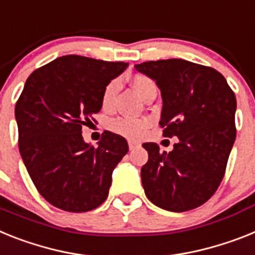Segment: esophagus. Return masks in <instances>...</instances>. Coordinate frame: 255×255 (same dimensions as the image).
Returning a JSON list of instances; mask_svg holds the SVG:
<instances>
[{
    "instance_id": "esophagus-1",
    "label": "esophagus",
    "mask_w": 255,
    "mask_h": 255,
    "mask_svg": "<svg viewBox=\"0 0 255 255\" xmlns=\"http://www.w3.org/2000/svg\"><path fill=\"white\" fill-rule=\"evenodd\" d=\"M128 146H129V150H133V149L140 146V144L136 142V141H128Z\"/></svg>"
}]
</instances>
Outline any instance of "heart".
Here are the masks:
<instances>
[{"instance_id":"b5f03b06","label":"heart","mask_w":255,"mask_h":255,"mask_svg":"<svg viewBox=\"0 0 255 255\" xmlns=\"http://www.w3.org/2000/svg\"><path fill=\"white\" fill-rule=\"evenodd\" d=\"M131 84L134 88V91L138 93V96H141L142 98L150 91L157 89V85L153 81V79L142 74L133 75L131 78ZM117 91L118 81L113 80L106 85L101 98L102 109L109 110L111 108ZM149 127H150V122L147 121V119H132V118L124 117L115 118V119L110 121V123H109V129L111 132H114V133L119 134V136H123L126 138H129V140H140L146 133Z\"/></svg>"}]
</instances>
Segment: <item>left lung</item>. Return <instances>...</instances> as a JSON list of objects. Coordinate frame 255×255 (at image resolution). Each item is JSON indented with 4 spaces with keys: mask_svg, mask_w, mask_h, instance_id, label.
<instances>
[{
    "mask_svg": "<svg viewBox=\"0 0 255 255\" xmlns=\"http://www.w3.org/2000/svg\"><path fill=\"white\" fill-rule=\"evenodd\" d=\"M134 67L159 87L163 136L179 138L170 153L154 142L142 145L149 154L141 168L145 194L164 210H193L210 200L226 174L236 138L235 93L215 68L184 59Z\"/></svg>",
    "mask_w": 255,
    "mask_h": 255,
    "instance_id": "left-lung-1",
    "label": "left lung"
}]
</instances>
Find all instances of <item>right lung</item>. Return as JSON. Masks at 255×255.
I'll list each match as a JSON object with an SVG mask.
<instances>
[{"label":"right lung","instance_id":"obj_1","mask_svg":"<svg viewBox=\"0 0 255 255\" xmlns=\"http://www.w3.org/2000/svg\"><path fill=\"white\" fill-rule=\"evenodd\" d=\"M127 66L63 55L25 81L15 105L19 151L38 193L61 210L85 213L108 198L127 140L105 131L98 146H91L81 127L95 121L104 89Z\"/></svg>","mask_w":255,"mask_h":255}]
</instances>
